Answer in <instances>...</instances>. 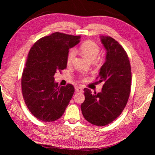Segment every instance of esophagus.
<instances>
[{"label": "esophagus", "instance_id": "obj_1", "mask_svg": "<svg viewBox=\"0 0 155 155\" xmlns=\"http://www.w3.org/2000/svg\"><path fill=\"white\" fill-rule=\"evenodd\" d=\"M76 91L78 92H81L83 91V88L81 86H79V87H76Z\"/></svg>", "mask_w": 155, "mask_h": 155}]
</instances>
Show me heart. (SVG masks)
I'll use <instances>...</instances> for the list:
<instances>
[{
  "mask_svg": "<svg viewBox=\"0 0 155 155\" xmlns=\"http://www.w3.org/2000/svg\"><path fill=\"white\" fill-rule=\"evenodd\" d=\"M79 48L84 56L92 61L96 59L100 51V46L95 42L91 40H88L84 42L81 45ZM76 54V51L74 48H72L69 50L67 58V63L68 64H70L72 63Z\"/></svg>",
  "mask_w": 155,
  "mask_h": 155,
  "instance_id": "b5f03b06",
  "label": "heart"
}]
</instances>
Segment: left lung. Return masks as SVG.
Masks as SVG:
<instances>
[{
  "label": "left lung",
  "instance_id": "1",
  "mask_svg": "<svg viewBox=\"0 0 155 155\" xmlns=\"http://www.w3.org/2000/svg\"><path fill=\"white\" fill-rule=\"evenodd\" d=\"M107 50L105 62L100 68L97 83L104 82L101 92L92 94L84 88L85 100L81 105L84 118L91 124L105 126L121 114L128 101L131 68L125 50L110 36H100Z\"/></svg>",
  "mask_w": 155,
  "mask_h": 155
}]
</instances>
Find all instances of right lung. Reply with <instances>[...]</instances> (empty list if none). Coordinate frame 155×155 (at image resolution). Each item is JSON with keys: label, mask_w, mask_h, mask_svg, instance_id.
I'll return each instance as SVG.
<instances>
[{"label": "right lung", "mask_w": 155, "mask_h": 155, "mask_svg": "<svg viewBox=\"0 0 155 155\" xmlns=\"http://www.w3.org/2000/svg\"><path fill=\"white\" fill-rule=\"evenodd\" d=\"M80 38L55 32L42 37L30 50L21 78L22 96L31 113L42 121L60 118L74 94V86L59 87L54 75L67 68L68 50Z\"/></svg>", "instance_id": "add662e5"}]
</instances>
